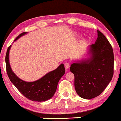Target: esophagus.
I'll list each match as a JSON object with an SVG mask.
<instances>
[{
  "label": "esophagus",
  "instance_id": "esophagus-1",
  "mask_svg": "<svg viewBox=\"0 0 121 121\" xmlns=\"http://www.w3.org/2000/svg\"><path fill=\"white\" fill-rule=\"evenodd\" d=\"M64 66H65V69H68L70 67L69 63H65V64H64Z\"/></svg>",
  "mask_w": 121,
  "mask_h": 121
}]
</instances>
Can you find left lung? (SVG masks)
Instances as JSON below:
<instances>
[{
	"mask_svg": "<svg viewBox=\"0 0 121 121\" xmlns=\"http://www.w3.org/2000/svg\"><path fill=\"white\" fill-rule=\"evenodd\" d=\"M98 38L89 49L90 57L72 64L70 71L75 76V88L81 98L90 99L104 90L114 74L112 48L102 33L97 30Z\"/></svg>",
	"mask_w": 121,
	"mask_h": 121,
	"instance_id": "8db88e82",
	"label": "left lung"
}]
</instances>
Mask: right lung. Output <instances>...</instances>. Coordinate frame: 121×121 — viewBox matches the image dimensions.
Wrapping results in <instances>:
<instances>
[{
	"label": "right lung",
	"mask_w": 121,
	"mask_h": 121,
	"mask_svg": "<svg viewBox=\"0 0 121 121\" xmlns=\"http://www.w3.org/2000/svg\"><path fill=\"white\" fill-rule=\"evenodd\" d=\"M24 32L19 34L14 41L26 34ZM11 45L8 48L6 55V71L11 83L23 96L35 102H43L53 97L57 90L58 81L65 72L64 65L61 64L54 71L48 73L39 80L27 82L21 80L12 71L9 62V52Z\"/></svg>",
	"instance_id": "right-lung-1"
}]
</instances>
